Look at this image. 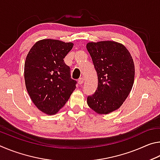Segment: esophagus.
Wrapping results in <instances>:
<instances>
[{
  "instance_id": "34e87169",
  "label": "esophagus",
  "mask_w": 160,
  "mask_h": 160,
  "mask_svg": "<svg viewBox=\"0 0 160 160\" xmlns=\"http://www.w3.org/2000/svg\"><path fill=\"white\" fill-rule=\"evenodd\" d=\"M83 82H84V79L82 78H81L79 80H78V83H79L80 85H82V84H83Z\"/></svg>"
}]
</instances>
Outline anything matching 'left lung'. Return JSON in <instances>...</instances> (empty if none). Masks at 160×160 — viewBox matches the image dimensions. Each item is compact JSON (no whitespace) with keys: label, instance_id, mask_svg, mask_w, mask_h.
Wrapping results in <instances>:
<instances>
[{"label":"left lung","instance_id":"left-lung-1","mask_svg":"<svg viewBox=\"0 0 160 160\" xmlns=\"http://www.w3.org/2000/svg\"><path fill=\"white\" fill-rule=\"evenodd\" d=\"M96 70L98 86L88 97V104L99 114L117 110L131 92L135 66L131 53L121 43L113 41L88 42L86 45Z\"/></svg>","mask_w":160,"mask_h":160}]
</instances>
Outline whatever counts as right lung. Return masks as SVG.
<instances>
[{
	"instance_id": "1",
	"label": "right lung",
	"mask_w": 160,
	"mask_h": 160,
	"mask_svg": "<svg viewBox=\"0 0 160 160\" xmlns=\"http://www.w3.org/2000/svg\"><path fill=\"white\" fill-rule=\"evenodd\" d=\"M73 43L58 39L38 41L26 57L24 75L26 89L35 106L47 115L58 112L75 90L70 68L63 58Z\"/></svg>"
}]
</instances>
